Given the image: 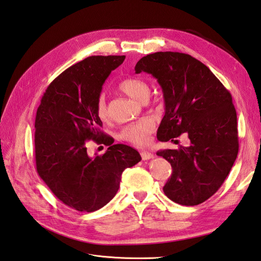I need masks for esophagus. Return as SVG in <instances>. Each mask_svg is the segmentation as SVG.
Returning <instances> with one entry per match:
<instances>
[{
    "label": "esophagus",
    "mask_w": 261,
    "mask_h": 261,
    "mask_svg": "<svg viewBox=\"0 0 261 261\" xmlns=\"http://www.w3.org/2000/svg\"><path fill=\"white\" fill-rule=\"evenodd\" d=\"M140 155H141V159H143V160H150L154 156L151 152H149V151H141Z\"/></svg>",
    "instance_id": "34e87169"
}]
</instances>
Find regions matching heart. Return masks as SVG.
Masks as SVG:
<instances>
[{
	"label": "heart",
	"mask_w": 261,
	"mask_h": 261,
	"mask_svg": "<svg viewBox=\"0 0 261 261\" xmlns=\"http://www.w3.org/2000/svg\"><path fill=\"white\" fill-rule=\"evenodd\" d=\"M118 88H120V90H122L124 93L127 94V96L138 101H146L150 93L149 85L144 81L138 80V78H127V80H124L120 83V85H118ZM96 112L101 121L108 120L109 112L107 100L103 93L100 94L98 97L96 103ZM153 122L151 120H149V118H144V120L126 125L121 130L120 137L121 139H123L124 141H127L129 144L141 147L146 146L149 143L150 135L153 133Z\"/></svg>",
	"instance_id": "obj_1"
}]
</instances>
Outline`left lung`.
<instances>
[{"label":"left lung","instance_id":"8db88e82","mask_svg":"<svg viewBox=\"0 0 261 261\" xmlns=\"http://www.w3.org/2000/svg\"><path fill=\"white\" fill-rule=\"evenodd\" d=\"M135 72L151 74L163 91L165 114L156 138L174 141L185 133L191 140L189 147L156 152L172 167L164 194L183 206L206 201L223 184L239 153L230 91L203 63L185 53L148 54L137 62Z\"/></svg>","mask_w":261,"mask_h":261}]
</instances>
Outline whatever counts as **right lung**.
<instances>
[{"mask_svg": "<svg viewBox=\"0 0 261 261\" xmlns=\"http://www.w3.org/2000/svg\"><path fill=\"white\" fill-rule=\"evenodd\" d=\"M125 55H93L60 74L43 93L35 122L37 172L63 203L82 212L99 210L116 195L122 173L141 160L100 128L96 103L102 85ZM88 140L110 147L90 158Z\"/></svg>", "mask_w": 261, "mask_h": 261, "instance_id": "1", "label": "right lung"}]
</instances>
